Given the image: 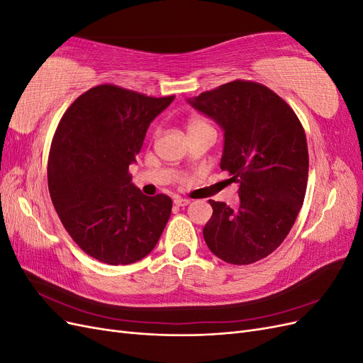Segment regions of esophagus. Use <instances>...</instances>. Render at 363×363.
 <instances>
[{
	"label": "esophagus",
	"mask_w": 363,
	"mask_h": 363,
	"mask_svg": "<svg viewBox=\"0 0 363 363\" xmlns=\"http://www.w3.org/2000/svg\"><path fill=\"white\" fill-rule=\"evenodd\" d=\"M189 203H191V200L182 199V196H175V199H174V204L177 207H184V206H188Z\"/></svg>",
	"instance_id": "1"
}]
</instances>
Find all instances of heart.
Returning a JSON list of instances; mask_svg holds the SVG:
<instances>
[{
	"mask_svg": "<svg viewBox=\"0 0 363 363\" xmlns=\"http://www.w3.org/2000/svg\"><path fill=\"white\" fill-rule=\"evenodd\" d=\"M208 124L207 123H204L203 119H196V118H192V119H189L188 121V133L189 131H192V130H196V128H201V127H207Z\"/></svg>",
	"mask_w": 363,
	"mask_h": 363,
	"instance_id": "heart-1",
	"label": "heart"
}]
</instances>
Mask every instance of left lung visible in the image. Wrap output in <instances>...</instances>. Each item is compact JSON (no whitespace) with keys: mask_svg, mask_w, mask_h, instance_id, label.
I'll use <instances>...</instances> for the list:
<instances>
[{"mask_svg":"<svg viewBox=\"0 0 363 363\" xmlns=\"http://www.w3.org/2000/svg\"><path fill=\"white\" fill-rule=\"evenodd\" d=\"M224 131L223 171L239 183V204L211 200L204 240L215 256L250 265L288 236L303 206L309 151L292 108L267 86L235 80L188 98Z\"/></svg>","mask_w":363,"mask_h":363,"instance_id":"left-lung-1","label":"left lung"}]
</instances>
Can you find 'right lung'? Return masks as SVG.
<instances>
[{
	"label": "right lung",
	"instance_id": "1",
	"mask_svg": "<svg viewBox=\"0 0 363 363\" xmlns=\"http://www.w3.org/2000/svg\"><path fill=\"white\" fill-rule=\"evenodd\" d=\"M174 98L100 84L60 119L48 157L50 195L74 242L96 260L128 265L144 259L168 223L169 196L142 194L128 167L152 119Z\"/></svg>",
	"mask_w": 363,
	"mask_h": 363
}]
</instances>
